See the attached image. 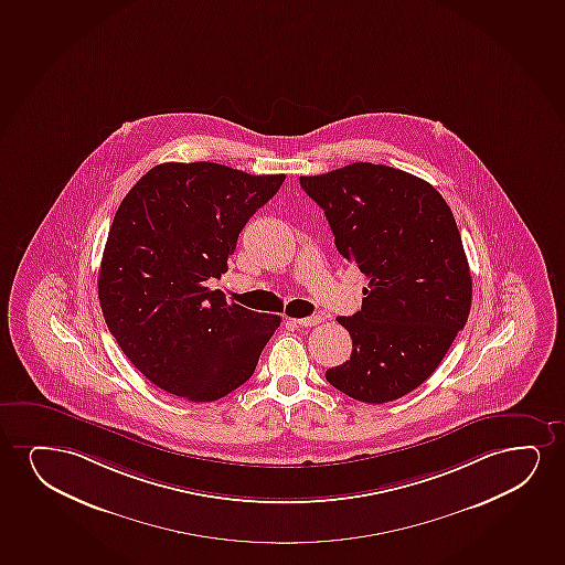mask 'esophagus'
<instances>
[{"label":"esophagus","instance_id":"34e87169","mask_svg":"<svg viewBox=\"0 0 565 565\" xmlns=\"http://www.w3.org/2000/svg\"><path fill=\"white\" fill-rule=\"evenodd\" d=\"M294 322L305 326V328H315L318 323H322V318L320 316H308V318H297Z\"/></svg>","mask_w":565,"mask_h":565}]
</instances>
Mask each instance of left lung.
Segmentation results:
<instances>
[{
  "mask_svg": "<svg viewBox=\"0 0 565 565\" xmlns=\"http://www.w3.org/2000/svg\"><path fill=\"white\" fill-rule=\"evenodd\" d=\"M301 188L322 206L339 253L367 278L362 308L338 318L351 359L326 380L360 403L408 395L468 322L471 276L450 206L431 183L372 162L301 177Z\"/></svg>",
  "mask_w": 565,
  "mask_h": 565,
  "instance_id": "obj_1",
  "label": "left lung"
}]
</instances>
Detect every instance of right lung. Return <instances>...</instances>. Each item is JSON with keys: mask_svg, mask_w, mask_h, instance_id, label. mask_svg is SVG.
Wrapping results in <instances>:
<instances>
[{"mask_svg": "<svg viewBox=\"0 0 565 565\" xmlns=\"http://www.w3.org/2000/svg\"><path fill=\"white\" fill-rule=\"evenodd\" d=\"M284 180L216 162H162L126 193L97 294L118 347L157 387L213 403L255 372L281 318L230 305L206 281L227 270L239 232Z\"/></svg>", "mask_w": 565, "mask_h": 565, "instance_id": "add662e5", "label": "right lung"}]
</instances>
